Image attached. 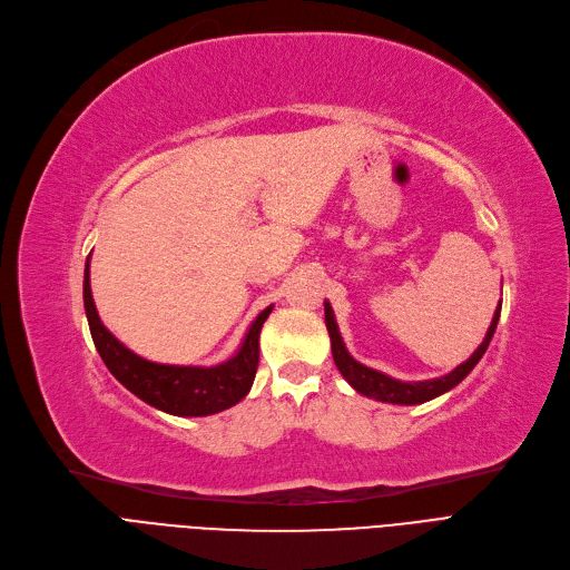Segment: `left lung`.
I'll use <instances>...</instances> for the list:
<instances>
[{"mask_svg":"<svg viewBox=\"0 0 570 570\" xmlns=\"http://www.w3.org/2000/svg\"><path fill=\"white\" fill-rule=\"evenodd\" d=\"M499 313H501V301L494 311L492 324L485 333L483 343L479 345V350L462 361L455 371H451L449 375L442 377H434V380H423V382H400L393 380L380 371H373V367H367L363 363H358L354 356H350L343 338H341V331L336 324V317H333V311L328 306V301H324V322L328 328V336H331V352H333V361H336L341 375L361 393L367 397H375L382 400V403H391V405H421L428 403V400L438 397L446 391H451L453 386H458L466 375L474 371V365L481 361V356L485 354L492 336H494V328L499 322Z\"/></svg>","mask_w":570,"mask_h":570,"instance_id":"left-lung-1","label":"left lung"}]
</instances>
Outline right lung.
Instances as JSON below:
<instances>
[{
  "mask_svg": "<svg viewBox=\"0 0 570 570\" xmlns=\"http://www.w3.org/2000/svg\"><path fill=\"white\" fill-rule=\"evenodd\" d=\"M82 296L91 338L100 358L115 380H119L132 395L145 400L147 405L175 416H209L237 405L248 395L259 363V331L274 306L264 308L255 317L237 354L218 365L203 367L154 363L119 343L96 313L89 285V259L85 264Z\"/></svg>",
  "mask_w": 570,
  "mask_h": 570,
  "instance_id": "add662e5",
  "label": "right lung"
}]
</instances>
